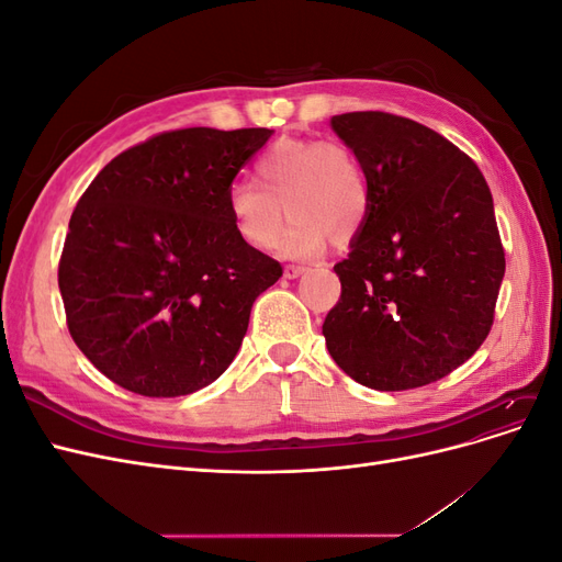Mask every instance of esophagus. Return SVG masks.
<instances>
[{"label":"esophagus","instance_id":"obj_1","mask_svg":"<svg viewBox=\"0 0 562 562\" xmlns=\"http://www.w3.org/2000/svg\"><path fill=\"white\" fill-rule=\"evenodd\" d=\"M304 271H307V269L300 267V265H288V267L283 269V277H285V279H297V277L304 274Z\"/></svg>","mask_w":562,"mask_h":562}]
</instances>
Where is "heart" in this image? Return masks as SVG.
Returning <instances> with one entry per match:
<instances>
[{"label": "heart", "instance_id": "b5f03b06", "mask_svg": "<svg viewBox=\"0 0 562 562\" xmlns=\"http://www.w3.org/2000/svg\"><path fill=\"white\" fill-rule=\"evenodd\" d=\"M252 184L227 190V213L239 239L269 250L283 229L282 209L293 220L281 255L307 260L333 239L349 244L370 213V178L361 157L342 140L283 138L255 159Z\"/></svg>", "mask_w": 562, "mask_h": 562}]
</instances>
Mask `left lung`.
I'll use <instances>...</instances> for the list:
<instances>
[{"label": "left lung", "mask_w": 562, "mask_h": 562, "mask_svg": "<svg viewBox=\"0 0 562 562\" xmlns=\"http://www.w3.org/2000/svg\"><path fill=\"white\" fill-rule=\"evenodd\" d=\"M330 126L361 157L372 196L335 265L342 295L323 321L326 347L363 386L431 384L471 359L495 318L506 260L490 187L413 119L347 112Z\"/></svg>", "instance_id": "8db88e82"}]
</instances>
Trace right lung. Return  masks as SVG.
<instances>
[{
    "label": "right lung",
    "instance_id": "right-lung-1",
    "mask_svg": "<svg viewBox=\"0 0 562 562\" xmlns=\"http://www.w3.org/2000/svg\"><path fill=\"white\" fill-rule=\"evenodd\" d=\"M269 128H180L114 157L81 194L58 265L81 353L133 394L173 398L234 361L283 269L246 246L227 190Z\"/></svg>",
    "mask_w": 562,
    "mask_h": 562
}]
</instances>
